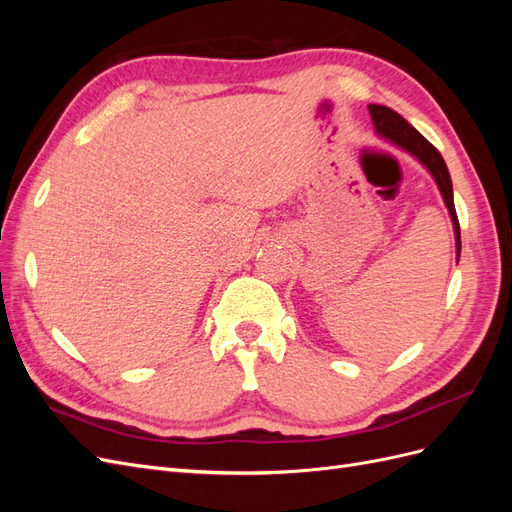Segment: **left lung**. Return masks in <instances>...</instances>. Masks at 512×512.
Segmentation results:
<instances>
[{
	"instance_id": "left-lung-1",
	"label": "left lung",
	"mask_w": 512,
	"mask_h": 512,
	"mask_svg": "<svg viewBox=\"0 0 512 512\" xmlns=\"http://www.w3.org/2000/svg\"><path fill=\"white\" fill-rule=\"evenodd\" d=\"M369 115H371V119H374L376 132L382 138H386V141H391L393 145L412 153V156L429 170L431 177L436 179L438 190L444 198V205H446L448 213H451V220H453L455 241H457V262H459L461 235H459V220H457V211H455V203H453V183H451V175H448L446 162L440 156V151L433 147L421 132L414 130L404 117L395 113L393 108L382 106V104H369Z\"/></svg>"
}]
</instances>
